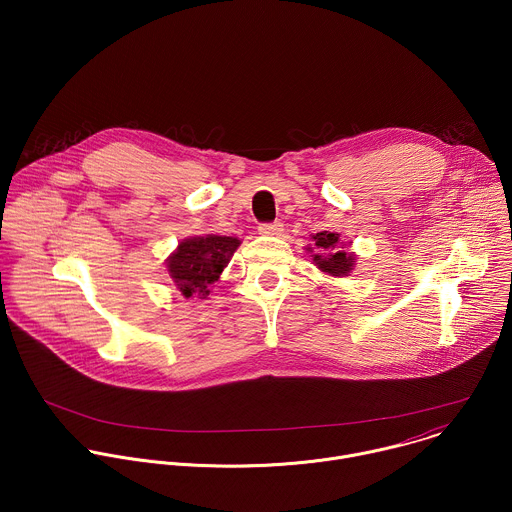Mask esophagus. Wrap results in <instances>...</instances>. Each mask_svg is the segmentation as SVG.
Segmentation results:
<instances>
[{
	"instance_id": "esophagus-1",
	"label": "esophagus",
	"mask_w": 512,
	"mask_h": 512,
	"mask_svg": "<svg viewBox=\"0 0 512 512\" xmlns=\"http://www.w3.org/2000/svg\"><path fill=\"white\" fill-rule=\"evenodd\" d=\"M283 231V225L281 223H265L259 227V235H265V237H275V235H281Z\"/></svg>"
}]
</instances>
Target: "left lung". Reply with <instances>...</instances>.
<instances>
[{
  "label": "left lung",
  "instance_id": "1",
  "mask_svg": "<svg viewBox=\"0 0 512 512\" xmlns=\"http://www.w3.org/2000/svg\"><path fill=\"white\" fill-rule=\"evenodd\" d=\"M312 245L306 247L308 253H312V261L314 265L332 277H346L354 265H356V255L352 251H348V245L352 243H344L340 241L338 233H330V231H322L312 235Z\"/></svg>",
  "mask_w": 512,
  "mask_h": 512
}]
</instances>
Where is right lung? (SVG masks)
I'll return each mask as SVG.
<instances>
[{"mask_svg":"<svg viewBox=\"0 0 512 512\" xmlns=\"http://www.w3.org/2000/svg\"><path fill=\"white\" fill-rule=\"evenodd\" d=\"M239 245L241 241L237 237H188L178 243L174 253H170L166 259V269L186 300H206L210 285L221 279L223 269L229 265Z\"/></svg>","mask_w":512,"mask_h":512,"instance_id":"add662e5","label":"right lung"}]
</instances>
